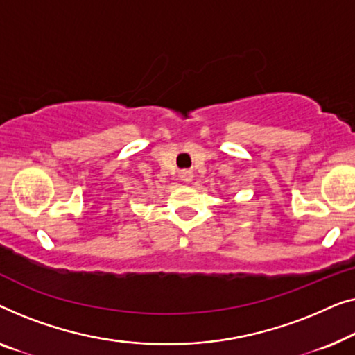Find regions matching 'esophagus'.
<instances>
[{
  "mask_svg": "<svg viewBox=\"0 0 355 355\" xmlns=\"http://www.w3.org/2000/svg\"><path fill=\"white\" fill-rule=\"evenodd\" d=\"M180 180H182L183 183H189L193 180V172L182 171V172H180Z\"/></svg>",
  "mask_w": 355,
  "mask_h": 355,
  "instance_id": "1",
  "label": "esophagus"
}]
</instances>
